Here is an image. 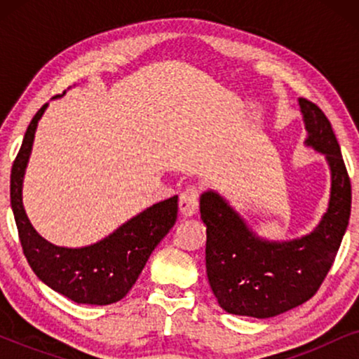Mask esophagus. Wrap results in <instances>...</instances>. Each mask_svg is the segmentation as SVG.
Masks as SVG:
<instances>
[{
	"label": "esophagus",
	"mask_w": 359,
	"mask_h": 359,
	"mask_svg": "<svg viewBox=\"0 0 359 359\" xmlns=\"http://www.w3.org/2000/svg\"><path fill=\"white\" fill-rule=\"evenodd\" d=\"M199 205V189L198 186H188L180 194V210L186 217H191Z\"/></svg>",
	"instance_id": "1"
}]
</instances>
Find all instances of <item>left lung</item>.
<instances>
[{
    "label": "left lung",
    "instance_id": "left-lung-1",
    "mask_svg": "<svg viewBox=\"0 0 359 359\" xmlns=\"http://www.w3.org/2000/svg\"><path fill=\"white\" fill-rule=\"evenodd\" d=\"M306 145L325 155L332 173L330 203L306 237L269 242L214 191L201 196L205 224V269L219 306L235 316L268 318L291 311L318 291L330 271L351 212V183L330 121L312 101L299 100Z\"/></svg>",
    "mask_w": 359,
    "mask_h": 359
}]
</instances>
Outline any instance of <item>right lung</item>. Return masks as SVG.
<instances>
[{"label":"right lung","mask_w":359,"mask_h":359,"mask_svg":"<svg viewBox=\"0 0 359 359\" xmlns=\"http://www.w3.org/2000/svg\"><path fill=\"white\" fill-rule=\"evenodd\" d=\"M47 104L32 117L11 168V208L24 257L36 276L76 304L107 306L121 301L134 286L147 259L170 232L178 215V196L161 201L122 224L90 247H57L36 232L22 205V178L34 134Z\"/></svg>","instance_id":"1"}]
</instances>
